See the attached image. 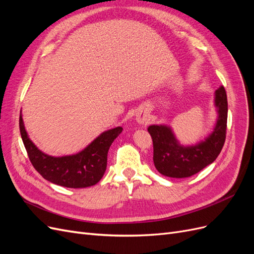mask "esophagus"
I'll use <instances>...</instances> for the list:
<instances>
[{
    "label": "esophagus",
    "instance_id": "esophagus-1",
    "mask_svg": "<svg viewBox=\"0 0 254 254\" xmlns=\"http://www.w3.org/2000/svg\"><path fill=\"white\" fill-rule=\"evenodd\" d=\"M149 113L147 110L145 109H141L137 110L136 114H135V120L139 124H146V123L149 122Z\"/></svg>",
    "mask_w": 254,
    "mask_h": 254
}]
</instances>
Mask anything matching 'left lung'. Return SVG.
I'll return each mask as SVG.
<instances>
[{
	"instance_id": "1",
	"label": "left lung",
	"mask_w": 254,
	"mask_h": 254,
	"mask_svg": "<svg viewBox=\"0 0 254 254\" xmlns=\"http://www.w3.org/2000/svg\"><path fill=\"white\" fill-rule=\"evenodd\" d=\"M215 106L218 112L216 126L204 141L196 145H180L168 126L148 127L153 144V163L160 174L171 178H187L216 160L226 141L228 101L224 86L215 91Z\"/></svg>"
}]
</instances>
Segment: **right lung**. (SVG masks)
Listing matches in <instances>:
<instances>
[{"mask_svg": "<svg viewBox=\"0 0 254 254\" xmlns=\"http://www.w3.org/2000/svg\"><path fill=\"white\" fill-rule=\"evenodd\" d=\"M20 132L28 158L36 171L45 180L57 186L81 189L94 186L102 179L107 167V156L112 142L123 131L117 127L103 132L80 152L72 156L52 157L43 153L29 140L23 124L19 120Z\"/></svg>", "mask_w": 254, "mask_h": 254, "instance_id": "1", "label": "right lung"}]
</instances>
